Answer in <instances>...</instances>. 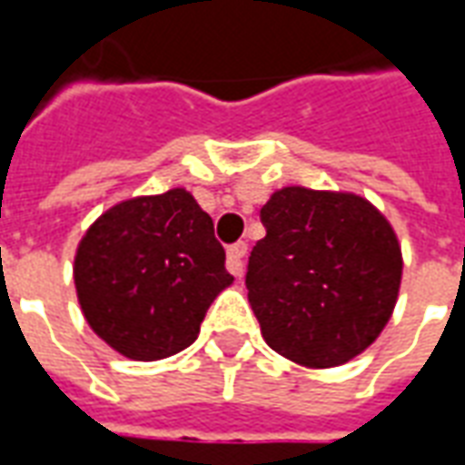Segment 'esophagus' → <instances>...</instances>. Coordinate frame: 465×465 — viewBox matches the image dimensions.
I'll return each instance as SVG.
<instances>
[{
	"label": "esophagus",
	"instance_id": "obj_1",
	"mask_svg": "<svg viewBox=\"0 0 465 465\" xmlns=\"http://www.w3.org/2000/svg\"><path fill=\"white\" fill-rule=\"evenodd\" d=\"M243 256H246V243L239 242L229 246V252H226V269L233 276H243Z\"/></svg>",
	"mask_w": 465,
	"mask_h": 465
}]
</instances>
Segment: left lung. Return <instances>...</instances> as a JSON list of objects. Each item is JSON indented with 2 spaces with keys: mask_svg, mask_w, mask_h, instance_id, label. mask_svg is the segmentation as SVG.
Wrapping results in <instances>:
<instances>
[{
  "mask_svg": "<svg viewBox=\"0 0 465 465\" xmlns=\"http://www.w3.org/2000/svg\"><path fill=\"white\" fill-rule=\"evenodd\" d=\"M262 222L246 289L263 341L303 369L356 359L399 302L403 253L389 219L361 193L283 186Z\"/></svg>",
  "mask_w": 465,
  "mask_h": 465,
  "instance_id": "left-lung-1",
  "label": "left lung"
}]
</instances>
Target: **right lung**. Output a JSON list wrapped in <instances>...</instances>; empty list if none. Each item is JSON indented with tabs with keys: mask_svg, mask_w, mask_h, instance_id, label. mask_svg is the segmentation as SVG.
Segmentation results:
<instances>
[{
	"mask_svg": "<svg viewBox=\"0 0 465 465\" xmlns=\"http://www.w3.org/2000/svg\"><path fill=\"white\" fill-rule=\"evenodd\" d=\"M223 259L192 192L132 196L109 206L76 246V299L116 353L169 359L196 341L212 302L233 283Z\"/></svg>",
	"mask_w": 465,
	"mask_h": 465,
	"instance_id": "obj_1",
	"label": "right lung"
}]
</instances>
